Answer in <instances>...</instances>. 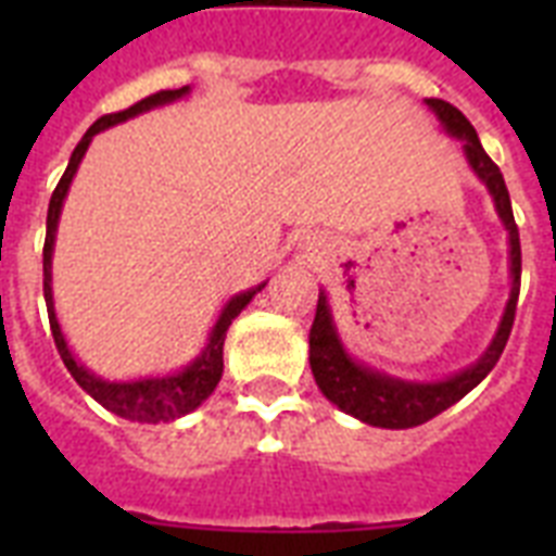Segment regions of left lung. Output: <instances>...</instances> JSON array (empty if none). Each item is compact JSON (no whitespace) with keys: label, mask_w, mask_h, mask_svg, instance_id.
Segmentation results:
<instances>
[{"label":"left lung","mask_w":556,"mask_h":556,"mask_svg":"<svg viewBox=\"0 0 556 556\" xmlns=\"http://www.w3.org/2000/svg\"><path fill=\"white\" fill-rule=\"evenodd\" d=\"M430 112L439 117L444 132L450 138H458L465 143V159L476 178L488 187L493 199V207L500 213L502 225L508 230V270H510V294L502 312V320L496 326L491 346L484 349L482 357L470 364L467 369L450 375L441 380H404L387 371L371 369L349 355L340 331L331 317V305L326 291H320L317 300V314H314L312 334H308V364L317 387L331 404L343 409L346 415H355L357 421L371 424V427H383V430H406V427H418V424L430 421L447 406L479 387L488 371L496 366L502 349L510 338V326H514V314H517V296H519V277H522V251H519V230L514 222V210H510V195L505 187L500 167L493 164L491 155L482 150L479 135L470 126L456 106H450L447 100L427 98L424 100Z\"/></svg>","instance_id":"left-lung-1"}]
</instances>
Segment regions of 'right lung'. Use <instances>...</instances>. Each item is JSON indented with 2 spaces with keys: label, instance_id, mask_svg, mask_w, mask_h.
Masks as SVG:
<instances>
[{
  "label": "right lung",
  "instance_id": "1",
  "mask_svg": "<svg viewBox=\"0 0 556 556\" xmlns=\"http://www.w3.org/2000/svg\"><path fill=\"white\" fill-rule=\"evenodd\" d=\"M190 94V86H181V89H167L159 91V94H150V98L138 100L135 106L124 109V112H115V115H103L100 121L89 126V132L83 135V141L74 147L72 159H68V167H65L60 185H56L54 195L48 201V218H46V248H42V291H46V305H48V323H51V334H54L56 352L63 357L65 369L72 371V378L80 383L86 392H89L100 406H106L109 413L121 415L126 421H141V424H161V421H176L181 415L199 409L213 389L222 380V371H225V334L230 329V323L242 314V308L251 303L256 291L265 288V282L256 288H248L242 294L230 296L218 314L216 326L210 329V338L204 343L199 355L192 357L185 369L169 371V375H159V378H138V380H103L100 375H94L91 369L77 361L68 343H65V334L60 329V320H56L54 312V291H51V256H54V239H56V225H60V213H63V201L68 195V187L74 181V173L80 167L83 155L89 150L91 138L109 126L124 124L129 117L143 115L155 106H167L173 100H181Z\"/></svg>",
  "mask_w": 556,
  "mask_h": 556
}]
</instances>
